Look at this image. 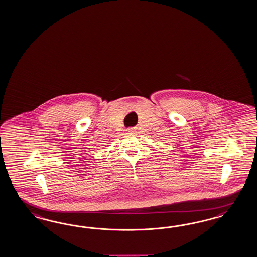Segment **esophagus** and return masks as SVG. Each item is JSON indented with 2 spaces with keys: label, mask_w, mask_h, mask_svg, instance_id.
<instances>
[{
  "label": "esophagus",
  "mask_w": 257,
  "mask_h": 257,
  "mask_svg": "<svg viewBox=\"0 0 257 257\" xmlns=\"http://www.w3.org/2000/svg\"><path fill=\"white\" fill-rule=\"evenodd\" d=\"M127 131H128V132H134V129H133V128H130V129H128Z\"/></svg>",
  "instance_id": "34e87169"
}]
</instances>
